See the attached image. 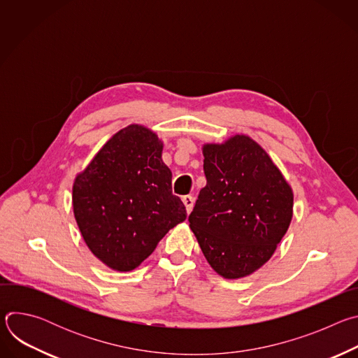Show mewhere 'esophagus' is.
<instances>
[{
    "label": "esophagus",
    "mask_w": 358,
    "mask_h": 358,
    "mask_svg": "<svg viewBox=\"0 0 358 358\" xmlns=\"http://www.w3.org/2000/svg\"><path fill=\"white\" fill-rule=\"evenodd\" d=\"M194 196L192 195H184L182 196V202H184V206H185V210H187V213L189 214L191 211H192V208H194Z\"/></svg>",
    "instance_id": "34e87169"
}]
</instances>
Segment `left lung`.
I'll return each mask as SVG.
<instances>
[{
	"label": "left lung",
	"instance_id": "left-lung-1",
	"mask_svg": "<svg viewBox=\"0 0 358 358\" xmlns=\"http://www.w3.org/2000/svg\"><path fill=\"white\" fill-rule=\"evenodd\" d=\"M199 191L188 217L203 257L225 279L265 265L293 215V192L266 151L248 136L206 144Z\"/></svg>",
	"mask_w": 358,
	"mask_h": 358
}]
</instances>
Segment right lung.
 Here are the masks:
<instances>
[{
  "mask_svg": "<svg viewBox=\"0 0 358 358\" xmlns=\"http://www.w3.org/2000/svg\"><path fill=\"white\" fill-rule=\"evenodd\" d=\"M163 143L131 124L116 133L73 184V213L96 258L119 272L137 268L187 218L162 160Z\"/></svg>",
  "mask_w": 358,
  "mask_h": 358,
  "instance_id": "add662e5",
  "label": "right lung"
}]
</instances>
